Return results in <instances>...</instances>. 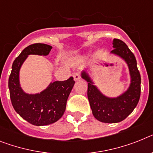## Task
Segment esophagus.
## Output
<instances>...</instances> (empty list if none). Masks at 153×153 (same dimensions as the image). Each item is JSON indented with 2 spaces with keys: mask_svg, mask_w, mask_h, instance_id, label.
I'll return each instance as SVG.
<instances>
[{
  "mask_svg": "<svg viewBox=\"0 0 153 153\" xmlns=\"http://www.w3.org/2000/svg\"><path fill=\"white\" fill-rule=\"evenodd\" d=\"M73 78H74V80L75 81V82H77V81H79L81 79L80 74H79V72L74 73V74H73Z\"/></svg>",
  "mask_w": 153,
  "mask_h": 153,
  "instance_id": "34e87169",
  "label": "esophagus"
}]
</instances>
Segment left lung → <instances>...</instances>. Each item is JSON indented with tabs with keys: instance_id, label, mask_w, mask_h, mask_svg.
<instances>
[{
	"instance_id": "obj_1",
	"label": "left lung",
	"mask_w": 153,
	"mask_h": 153,
	"mask_svg": "<svg viewBox=\"0 0 153 153\" xmlns=\"http://www.w3.org/2000/svg\"><path fill=\"white\" fill-rule=\"evenodd\" d=\"M110 53L122 58L128 65L130 74V85L126 91L117 97H108L102 94L89 74L85 70L81 76L88 82V99L92 114L103 123H118L124 120L135 108L141 94V75L133 53L122 40L114 39Z\"/></svg>"
}]
</instances>
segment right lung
Segmentation results:
<instances>
[{"label": "right lung", "mask_w": 153, "mask_h": 153, "mask_svg": "<svg viewBox=\"0 0 153 153\" xmlns=\"http://www.w3.org/2000/svg\"><path fill=\"white\" fill-rule=\"evenodd\" d=\"M52 47L35 43L25 47L15 59L8 79L10 98L14 109L22 117L36 126L56 122L63 116L71 91L74 85L73 77L68 80L51 82L44 90L36 94L23 91L19 81L20 69L29 55L47 56Z\"/></svg>", "instance_id": "add662e5"}]
</instances>
